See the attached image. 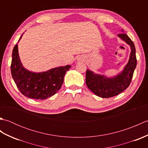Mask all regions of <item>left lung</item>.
Returning <instances> with one entry per match:
<instances>
[{"mask_svg":"<svg viewBox=\"0 0 148 148\" xmlns=\"http://www.w3.org/2000/svg\"><path fill=\"white\" fill-rule=\"evenodd\" d=\"M122 32L123 30H121ZM119 38L130 46L131 52L127 64L120 73L111 77L98 74L87 69L86 84L88 88L96 95L102 98H109L123 92L129 86L137 65L136 48L134 44L126 34L118 35Z\"/></svg>","mask_w":148,"mask_h":148,"instance_id":"1","label":"left lung"}]
</instances>
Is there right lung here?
<instances>
[{
	"mask_svg": "<svg viewBox=\"0 0 148 148\" xmlns=\"http://www.w3.org/2000/svg\"><path fill=\"white\" fill-rule=\"evenodd\" d=\"M71 67V65H68L42 72L28 71L20 61L18 45L12 50L11 65L12 79L20 92L28 98L42 100L54 95L60 89L65 73Z\"/></svg>",
	"mask_w": 148,
	"mask_h": 148,
	"instance_id": "1",
	"label": "right lung"
}]
</instances>
